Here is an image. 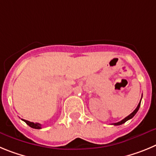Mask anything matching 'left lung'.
<instances>
[{"instance_id":"1","label":"left lung","mask_w":156,"mask_h":156,"mask_svg":"<svg viewBox=\"0 0 156 156\" xmlns=\"http://www.w3.org/2000/svg\"><path fill=\"white\" fill-rule=\"evenodd\" d=\"M140 106H141V101H140V102H139V103H138V105H137V108H136V109H134V111H133L132 113H130V114L129 115V116H126L125 118H124V119H123V120H120V122H117V123H113V125H115V126L120 125V124H123V123H125L126 121H127V120H130V119L133 118V117H134V115H135L136 113H137V112L138 111V109H139V107H140Z\"/></svg>"}]
</instances>
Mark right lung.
<instances>
[{
    "instance_id": "right-lung-1",
    "label": "right lung",
    "mask_w": 156,
    "mask_h": 156,
    "mask_svg": "<svg viewBox=\"0 0 156 156\" xmlns=\"http://www.w3.org/2000/svg\"><path fill=\"white\" fill-rule=\"evenodd\" d=\"M23 121L26 122V123H27L28 125L29 126V127H31L32 128H35V129H41L42 128V125L40 124V123H33V122H30L29 121V120H23V119H22Z\"/></svg>"
}]
</instances>
